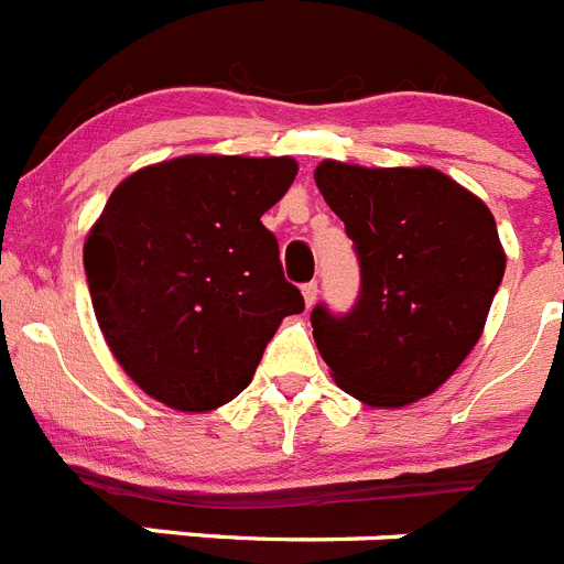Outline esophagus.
I'll return each instance as SVG.
<instances>
[{
    "instance_id": "esophagus-1",
    "label": "esophagus",
    "mask_w": 564,
    "mask_h": 564,
    "mask_svg": "<svg viewBox=\"0 0 564 564\" xmlns=\"http://www.w3.org/2000/svg\"><path fill=\"white\" fill-rule=\"evenodd\" d=\"M302 296H305V305L307 307L316 305V299H318V285H316V282H305V285H302Z\"/></svg>"
}]
</instances>
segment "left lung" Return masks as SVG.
<instances>
[{
    "label": "left lung",
    "mask_w": 564,
    "mask_h": 564,
    "mask_svg": "<svg viewBox=\"0 0 564 564\" xmlns=\"http://www.w3.org/2000/svg\"><path fill=\"white\" fill-rule=\"evenodd\" d=\"M316 186L361 268L352 311L336 316L316 305L311 313L333 381L370 406L432 395L477 344L506 273L495 217L430 166L325 161Z\"/></svg>",
    "instance_id": "1"
}]
</instances>
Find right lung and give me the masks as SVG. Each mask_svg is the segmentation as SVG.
Here are the masks:
<instances>
[{"label": "right lung", "mask_w": 564, "mask_h": 564, "mask_svg": "<svg viewBox=\"0 0 564 564\" xmlns=\"http://www.w3.org/2000/svg\"><path fill=\"white\" fill-rule=\"evenodd\" d=\"M291 158L186 154L129 174L84 242L98 327L127 376L172 410H217L251 383L305 299L262 214Z\"/></svg>", "instance_id": "add662e5"}]
</instances>
